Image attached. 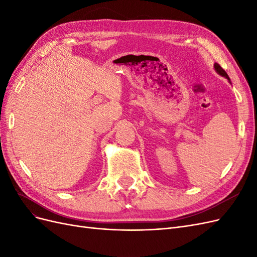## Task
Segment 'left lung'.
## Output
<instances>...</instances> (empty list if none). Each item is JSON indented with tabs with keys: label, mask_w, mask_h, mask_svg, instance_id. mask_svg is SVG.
Masks as SVG:
<instances>
[{
	"label": "left lung",
	"mask_w": 257,
	"mask_h": 257,
	"mask_svg": "<svg viewBox=\"0 0 257 257\" xmlns=\"http://www.w3.org/2000/svg\"><path fill=\"white\" fill-rule=\"evenodd\" d=\"M214 68H215V71H216V73L217 74H219V75H221V76H223V77H225V78H226V79H228L229 81H230V79H229V77H228V75L226 74V72H225L224 71V69L219 65V64H217V63H215L214 64Z\"/></svg>",
	"instance_id": "1"
}]
</instances>
